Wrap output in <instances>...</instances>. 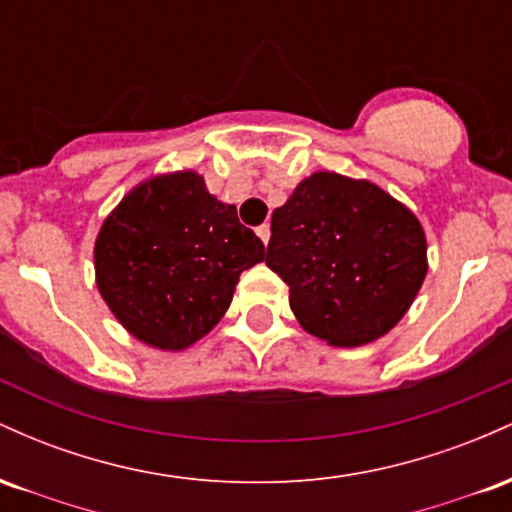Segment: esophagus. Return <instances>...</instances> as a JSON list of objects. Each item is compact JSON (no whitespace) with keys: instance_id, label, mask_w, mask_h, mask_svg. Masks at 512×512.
Segmentation results:
<instances>
[{"instance_id":"1","label":"esophagus","mask_w":512,"mask_h":512,"mask_svg":"<svg viewBox=\"0 0 512 512\" xmlns=\"http://www.w3.org/2000/svg\"><path fill=\"white\" fill-rule=\"evenodd\" d=\"M257 236H260V240L264 245L269 243V236H272V228H269V223H262L260 228H257Z\"/></svg>"}]
</instances>
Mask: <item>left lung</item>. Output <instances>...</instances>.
Returning <instances> with one entry per match:
<instances>
[{
  "mask_svg": "<svg viewBox=\"0 0 512 512\" xmlns=\"http://www.w3.org/2000/svg\"><path fill=\"white\" fill-rule=\"evenodd\" d=\"M267 267L289 284L305 332L361 346L390 332L414 303L428 272L426 236L378 185L320 170L274 209Z\"/></svg>",
  "mask_w": 512,
  "mask_h": 512,
  "instance_id": "8db88e82",
  "label": "left lung"
}]
</instances>
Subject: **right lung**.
Listing matches in <instances>:
<instances>
[{
  "mask_svg": "<svg viewBox=\"0 0 512 512\" xmlns=\"http://www.w3.org/2000/svg\"><path fill=\"white\" fill-rule=\"evenodd\" d=\"M103 301L139 342L182 351L214 330L240 274L264 260L262 240L195 170L134 187L96 238Z\"/></svg>",
  "mask_w": 512,
  "mask_h": 512,
  "instance_id": "obj_1",
  "label": "right lung"
}]
</instances>
